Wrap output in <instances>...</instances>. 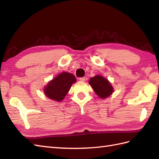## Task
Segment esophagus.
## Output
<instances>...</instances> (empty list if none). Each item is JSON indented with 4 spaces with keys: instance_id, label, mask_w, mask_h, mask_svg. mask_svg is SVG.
Returning <instances> with one entry per match:
<instances>
[{
    "instance_id": "34e87169",
    "label": "esophagus",
    "mask_w": 159,
    "mask_h": 159,
    "mask_svg": "<svg viewBox=\"0 0 159 159\" xmlns=\"http://www.w3.org/2000/svg\"><path fill=\"white\" fill-rule=\"evenodd\" d=\"M85 77H80V78H79V80H80V81H83V82H84L85 80Z\"/></svg>"
}]
</instances>
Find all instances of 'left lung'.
<instances>
[{
    "label": "left lung",
    "instance_id": "obj_1",
    "mask_svg": "<svg viewBox=\"0 0 159 159\" xmlns=\"http://www.w3.org/2000/svg\"><path fill=\"white\" fill-rule=\"evenodd\" d=\"M89 83L95 93L101 98H106L113 92V88L111 83L100 75L91 78Z\"/></svg>",
    "mask_w": 159,
    "mask_h": 159
}]
</instances>
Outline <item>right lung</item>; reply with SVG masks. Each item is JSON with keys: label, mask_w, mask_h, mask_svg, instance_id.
I'll list each match as a JSON object with an SVG mask.
<instances>
[{"label": "right lung", "mask_w": 159, "mask_h": 159, "mask_svg": "<svg viewBox=\"0 0 159 159\" xmlns=\"http://www.w3.org/2000/svg\"><path fill=\"white\" fill-rule=\"evenodd\" d=\"M73 74L62 72L49 82L44 89L46 96L53 100L61 101L69 92L71 86L76 82Z\"/></svg>", "instance_id": "1"}]
</instances>
